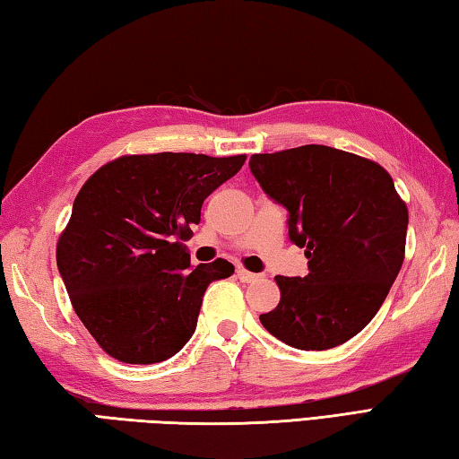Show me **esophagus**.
I'll return each mask as SVG.
<instances>
[{"mask_svg":"<svg viewBox=\"0 0 459 459\" xmlns=\"http://www.w3.org/2000/svg\"><path fill=\"white\" fill-rule=\"evenodd\" d=\"M238 278H239V281H244V283H254V281L262 278V275L254 273V272H247V270H244V267H238Z\"/></svg>","mask_w":459,"mask_h":459,"instance_id":"obj_1","label":"esophagus"}]
</instances>
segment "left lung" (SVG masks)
Returning <instances> with one entry per match:
<instances>
[{"instance_id": "1", "label": "left lung", "mask_w": 459, "mask_h": 459, "mask_svg": "<svg viewBox=\"0 0 459 459\" xmlns=\"http://www.w3.org/2000/svg\"><path fill=\"white\" fill-rule=\"evenodd\" d=\"M249 169L290 213L306 247V278L275 275L281 298L259 316L298 350H330L358 335L382 307L405 254L408 207L379 163L327 145L255 153Z\"/></svg>"}]
</instances>
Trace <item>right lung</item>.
I'll return each mask as SVG.
<instances>
[{
    "label": "right lung",
    "instance_id": "obj_1",
    "mask_svg": "<svg viewBox=\"0 0 459 459\" xmlns=\"http://www.w3.org/2000/svg\"><path fill=\"white\" fill-rule=\"evenodd\" d=\"M246 155H122L82 186L56 259L77 317L108 356L158 364L195 332L207 285L228 259L189 267L186 239L202 204Z\"/></svg>",
    "mask_w": 459,
    "mask_h": 459
}]
</instances>
